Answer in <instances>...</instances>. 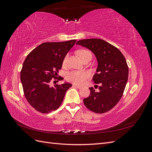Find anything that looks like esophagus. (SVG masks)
<instances>
[{
  "label": "esophagus",
  "instance_id": "1",
  "mask_svg": "<svg viewBox=\"0 0 152 152\" xmlns=\"http://www.w3.org/2000/svg\"><path fill=\"white\" fill-rule=\"evenodd\" d=\"M73 87H76V88H78V89L82 88V86H78V85H76V84H73Z\"/></svg>",
  "mask_w": 152,
  "mask_h": 152
}]
</instances>
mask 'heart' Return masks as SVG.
Segmentation results:
<instances>
[{
	"label": "heart",
	"instance_id": "heart-1",
	"mask_svg": "<svg viewBox=\"0 0 152 152\" xmlns=\"http://www.w3.org/2000/svg\"><path fill=\"white\" fill-rule=\"evenodd\" d=\"M91 54L89 51L85 49L80 50L79 51V56L83 58L86 55ZM68 55H66L65 59L63 60V64H66L68 59ZM89 77V73L87 72H79V71H73L68 73L66 75V79L69 82H73L77 84H82L84 83V82L87 79H88Z\"/></svg>",
	"mask_w": 152,
	"mask_h": 152
}]
</instances>
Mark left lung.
<instances>
[{
	"instance_id": "1",
	"label": "left lung",
	"mask_w": 152,
	"mask_h": 152,
	"mask_svg": "<svg viewBox=\"0 0 152 152\" xmlns=\"http://www.w3.org/2000/svg\"><path fill=\"white\" fill-rule=\"evenodd\" d=\"M77 44L89 49L98 61L93 80L99 84V91L90 87V95L84 103L94 113L107 112L118 103L125 89L129 74L126 59L117 48L102 39H83Z\"/></svg>"
}]
</instances>
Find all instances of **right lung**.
<instances>
[{
	"instance_id": "1",
	"label": "right lung",
	"mask_w": 152,
	"mask_h": 152,
	"mask_svg": "<svg viewBox=\"0 0 152 152\" xmlns=\"http://www.w3.org/2000/svg\"><path fill=\"white\" fill-rule=\"evenodd\" d=\"M75 42L76 40L44 42L26 56L21 71V82L26 100L38 112L48 113L58 109L72 86L64 82L50 87L49 83L53 78L58 79L64 59Z\"/></svg>"
}]
</instances>
